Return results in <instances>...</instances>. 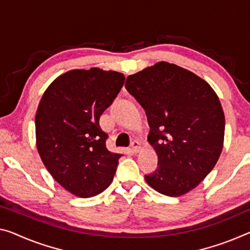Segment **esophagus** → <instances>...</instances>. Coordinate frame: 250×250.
Returning a JSON list of instances; mask_svg holds the SVG:
<instances>
[{"label": "esophagus", "mask_w": 250, "mask_h": 250, "mask_svg": "<svg viewBox=\"0 0 250 250\" xmlns=\"http://www.w3.org/2000/svg\"><path fill=\"white\" fill-rule=\"evenodd\" d=\"M130 147H132L133 153H138L141 149V143L137 140H134L132 143H130Z\"/></svg>", "instance_id": "34e87169"}]
</instances>
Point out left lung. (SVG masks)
<instances>
[{
    "mask_svg": "<svg viewBox=\"0 0 250 250\" xmlns=\"http://www.w3.org/2000/svg\"><path fill=\"white\" fill-rule=\"evenodd\" d=\"M125 87L145 109L147 140L159 159L145 181L167 197L194 189L224 146L225 114L217 94L193 72L165 61L128 76Z\"/></svg>",
    "mask_w": 250,
    "mask_h": 250,
    "instance_id": "1",
    "label": "left lung"
}]
</instances>
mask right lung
<instances>
[{
  "label": "right lung",
  "instance_id": "obj_1",
  "mask_svg": "<svg viewBox=\"0 0 250 250\" xmlns=\"http://www.w3.org/2000/svg\"><path fill=\"white\" fill-rule=\"evenodd\" d=\"M117 71L75 69L44 91L36 114L37 148L49 173L70 193L90 198L112 183L122 154L106 147L99 118L124 85Z\"/></svg>",
  "mask_w": 250,
  "mask_h": 250
}]
</instances>
